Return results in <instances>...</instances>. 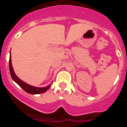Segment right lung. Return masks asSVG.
<instances>
[{"instance_id": "add662e5", "label": "right lung", "mask_w": 127, "mask_h": 127, "mask_svg": "<svg viewBox=\"0 0 127 127\" xmlns=\"http://www.w3.org/2000/svg\"><path fill=\"white\" fill-rule=\"evenodd\" d=\"M9 71L10 74H11V77L12 79L14 81L21 87L23 88L26 92L30 94H42L46 92L49 88H50L51 85L46 86V87H44V88H39V87H35V86H31L30 85H28L26 83L23 82L20 79H19L17 76L14 73L13 68L12 67V64H11V53H10V57H9Z\"/></svg>"}]
</instances>
